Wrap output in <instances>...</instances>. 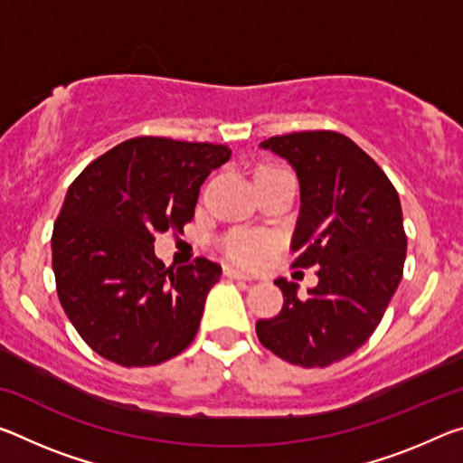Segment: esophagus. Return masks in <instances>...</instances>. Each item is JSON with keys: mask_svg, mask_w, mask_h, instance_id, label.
<instances>
[{"mask_svg": "<svg viewBox=\"0 0 463 463\" xmlns=\"http://www.w3.org/2000/svg\"><path fill=\"white\" fill-rule=\"evenodd\" d=\"M224 276L226 278H231V280H253V276H249L247 271H241V269H237V268H232V266H226L224 268Z\"/></svg>", "mask_w": 463, "mask_h": 463, "instance_id": "obj_1", "label": "esophagus"}]
</instances>
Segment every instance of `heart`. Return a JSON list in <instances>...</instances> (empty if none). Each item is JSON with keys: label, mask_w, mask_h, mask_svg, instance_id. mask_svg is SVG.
Returning <instances> with one entry per match:
<instances>
[{"label": "heart", "mask_w": 463, "mask_h": 463, "mask_svg": "<svg viewBox=\"0 0 463 463\" xmlns=\"http://www.w3.org/2000/svg\"><path fill=\"white\" fill-rule=\"evenodd\" d=\"M276 249V239L260 231H234L224 239V251L243 266H260Z\"/></svg>", "instance_id": "obj_1"}]
</instances>
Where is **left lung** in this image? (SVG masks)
<instances>
[{
  "label": "left lung",
  "instance_id": "1",
  "mask_svg": "<svg viewBox=\"0 0 463 463\" xmlns=\"http://www.w3.org/2000/svg\"><path fill=\"white\" fill-rule=\"evenodd\" d=\"M261 148L295 166L300 214L292 268H319V284L278 278L282 311L255 324L260 342L290 364L329 366L369 340L403 274L406 232L400 195L369 154L337 131L274 136Z\"/></svg>",
  "mask_w": 463,
  "mask_h": 463
}]
</instances>
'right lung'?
<instances>
[{
  "instance_id": "right-lung-1",
  "label": "right lung",
  "mask_w": 463,
  "mask_h": 463,
  "mask_svg": "<svg viewBox=\"0 0 463 463\" xmlns=\"http://www.w3.org/2000/svg\"><path fill=\"white\" fill-rule=\"evenodd\" d=\"M231 152L131 137L73 179L51 237L55 286L71 326L102 358L152 366L192 344L222 268L205 258L166 268L154 241L192 222L202 183Z\"/></svg>"
}]
</instances>
